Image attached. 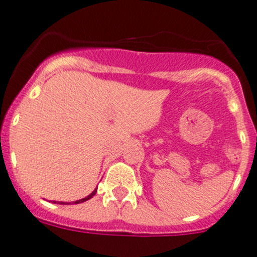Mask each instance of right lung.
Instances as JSON below:
<instances>
[{"label":"right lung","instance_id":"add662e5","mask_svg":"<svg viewBox=\"0 0 257 257\" xmlns=\"http://www.w3.org/2000/svg\"><path fill=\"white\" fill-rule=\"evenodd\" d=\"M96 192H97V189H95V190H93V191H92V192H91V194H90V195H88V196H86V197H85V199H81V200H77V201H75V202H73V204H81V202H85V201H87V200H90V199H91V197H92V196H95V195H96ZM55 204H56V202H55ZM58 204L63 205V204H67V202H58Z\"/></svg>","mask_w":257,"mask_h":257}]
</instances>
